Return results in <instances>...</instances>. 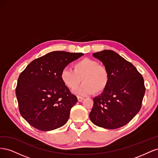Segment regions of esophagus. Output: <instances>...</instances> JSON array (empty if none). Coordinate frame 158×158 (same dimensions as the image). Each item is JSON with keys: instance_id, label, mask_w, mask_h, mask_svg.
Returning a JSON list of instances; mask_svg holds the SVG:
<instances>
[{"instance_id": "1", "label": "esophagus", "mask_w": 158, "mask_h": 158, "mask_svg": "<svg viewBox=\"0 0 158 158\" xmlns=\"http://www.w3.org/2000/svg\"><path fill=\"white\" fill-rule=\"evenodd\" d=\"M77 98H78V102H82V100L84 99V98L81 97V96H77Z\"/></svg>"}]
</instances>
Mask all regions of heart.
<instances>
[{
  "instance_id": "obj_1",
  "label": "heart",
  "mask_w": 158,
  "mask_h": 158,
  "mask_svg": "<svg viewBox=\"0 0 158 158\" xmlns=\"http://www.w3.org/2000/svg\"><path fill=\"white\" fill-rule=\"evenodd\" d=\"M73 70L64 68L61 71L60 80L70 90L78 88L81 81L84 83L79 90L82 95L101 94L107 88L110 76L106 66L94 59L84 58L73 64Z\"/></svg>"
}]
</instances>
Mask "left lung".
Instances as JSON below:
<instances>
[{
	"label": "left lung",
	"mask_w": 158,
	"mask_h": 158,
	"mask_svg": "<svg viewBox=\"0 0 158 158\" xmlns=\"http://www.w3.org/2000/svg\"><path fill=\"white\" fill-rule=\"evenodd\" d=\"M109 73V83L106 90L94 98L89 113L94 125L116 129L127 125L139 112L146 88L144 78L130 62L113 51L94 52Z\"/></svg>",
	"instance_id": "obj_1"
}]
</instances>
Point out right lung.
<instances>
[{
	"label": "right lung",
	"mask_w": 158,
	"mask_h": 158,
	"mask_svg": "<svg viewBox=\"0 0 158 158\" xmlns=\"http://www.w3.org/2000/svg\"><path fill=\"white\" fill-rule=\"evenodd\" d=\"M82 52L53 51L33 60L19 76L16 95L22 117L42 131L55 130L67 122L77 103L60 80V73Z\"/></svg>",
	"instance_id": "obj_1"
}]
</instances>
